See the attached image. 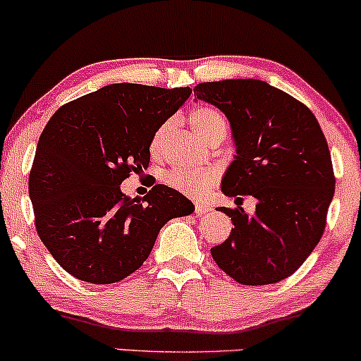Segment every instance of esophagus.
<instances>
[{"mask_svg": "<svg viewBox=\"0 0 361 361\" xmlns=\"http://www.w3.org/2000/svg\"><path fill=\"white\" fill-rule=\"evenodd\" d=\"M213 212V208L209 204H206V202H196V206H194V213L197 214V216H202V214Z\"/></svg>", "mask_w": 361, "mask_h": 361, "instance_id": "esophagus-1", "label": "esophagus"}]
</instances>
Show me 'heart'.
<instances>
[{
	"label": "heart",
	"mask_w": 361,
	"mask_h": 361,
	"mask_svg": "<svg viewBox=\"0 0 361 361\" xmlns=\"http://www.w3.org/2000/svg\"><path fill=\"white\" fill-rule=\"evenodd\" d=\"M189 124L194 131L200 133L204 140L213 141L225 137L228 131V121L214 107H196L189 112ZM170 123H164L157 129L152 140V153L160 155L165 135L169 133ZM165 184L173 191L185 194L189 197H204L218 182V172L213 167L202 169H173L165 173Z\"/></svg>",
	"instance_id": "obj_1"
}]
</instances>
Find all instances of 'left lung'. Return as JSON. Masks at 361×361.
<instances>
[{
  "label": "left lung",
  "instance_id": "obj_1",
  "mask_svg": "<svg viewBox=\"0 0 361 361\" xmlns=\"http://www.w3.org/2000/svg\"><path fill=\"white\" fill-rule=\"evenodd\" d=\"M194 97L228 117L237 157L221 191L257 200L256 214L218 208L233 228L212 256L240 285L291 276L321 240L334 196L329 147L310 109L261 80H221L194 87Z\"/></svg>",
  "mask_w": 361,
  "mask_h": 361
}]
</instances>
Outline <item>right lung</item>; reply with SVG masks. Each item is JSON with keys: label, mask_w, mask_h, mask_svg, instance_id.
Segmentation results:
<instances>
[{"label": "right lung", "mask_w": 361, "mask_h": 361, "mask_svg": "<svg viewBox=\"0 0 361 361\" xmlns=\"http://www.w3.org/2000/svg\"><path fill=\"white\" fill-rule=\"evenodd\" d=\"M191 88L114 83L64 104L44 128L28 176L35 230L58 264L95 285L135 273L169 220L192 202L164 184L143 201L121 182L149 164L153 135Z\"/></svg>", "instance_id": "right-lung-1"}]
</instances>
